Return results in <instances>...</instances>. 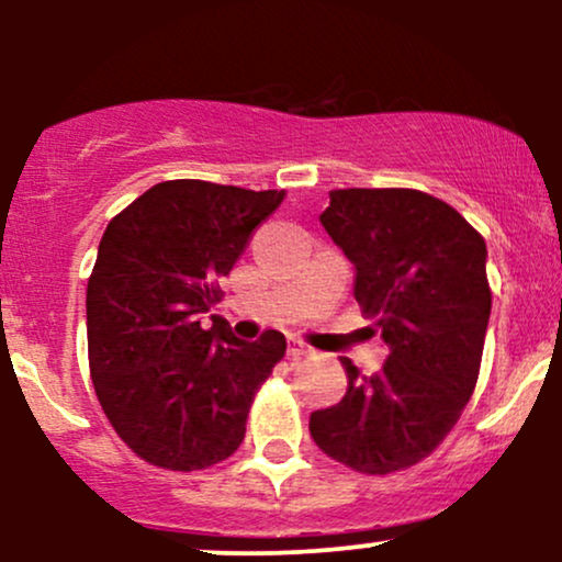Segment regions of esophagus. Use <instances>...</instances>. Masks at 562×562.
I'll list each match as a JSON object with an SVG mask.
<instances>
[{
    "instance_id": "obj_1",
    "label": "esophagus",
    "mask_w": 562,
    "mask_h": 562,
    "mask_svg": "<svg viewBox=\"0 0 562 562\" xmlns=\"http://www.w3.org/2000/svg\"><path fill=\"white\" fill-rule=\"evenodd\" d=\"M288 353H290V357H293V359H301V357H308V353H312V346H306V344H303V340H290V344H288Z\"/></svg>"
}]
</instances>
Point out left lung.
Listing matches in <instances>:
<instances>
[{"label":"left lung","mask_w":562,"mask_h":562,"mask_svg":"<svg viewBox=\"0 0 562 562\" xmlns=\"http://www.w3.org/2000/svg\"><path fill=\"white\" fill-rule=\"evenodd\" d=\"M319 222L357 269L353 295L389 359L370 378L344 359L346 396L312 412L308 434L359 473L404 470L473 396L492 314L486 243L443 200L402 187L333 190Z\"/></svg>","instance_id":"obj_1"}]
</instances>
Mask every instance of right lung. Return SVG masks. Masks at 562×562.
Returning <instances> with one entry per match:
<instances>
[{
    "instance_id": "1",
    "label": "right lung",
    "mask_w": 562,
    "mask_h": 562,
    "mask_svg": "<svg viewBox=\"0 0 562 562\" xmlns=\"http://www.w3.org/2000/svg\"><path fill=\"white\" fill-rule=\"evenodd\" d=\"M282 190L173 179L108 224L87 285L89 372L108 420L134 454L203 470L235 454L256 391L285 357V335L240 340L211 314L218 280Z\"/></svg>"
}]
</instances>
